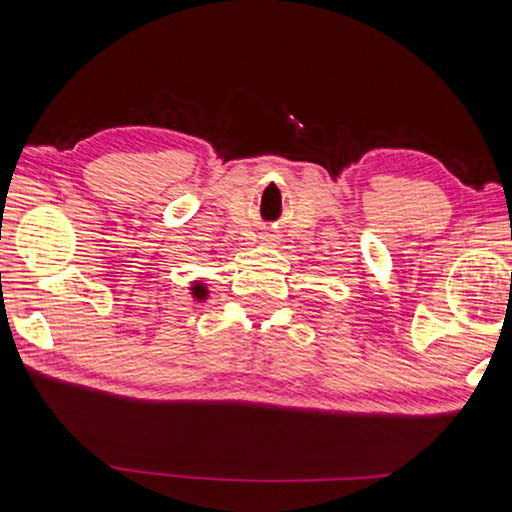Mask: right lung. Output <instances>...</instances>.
Instances as JSON below:
<instances>
[{"instance_id": "1", "label": "right lung", "mask_w": 512, "mask_h": 512, "mask_svg": "<svg viewBox=\"0 0 512 512\" xmlns=\"http://www.w3.org/2000/svg\"><path fill=\"white\" fill-rule=\"evenodd\" d=\"M207 293H210V291H207V287H205L203 282H194V284H192V296H194L198 302L207 300Z\"/></svg>"}]
</instances>
